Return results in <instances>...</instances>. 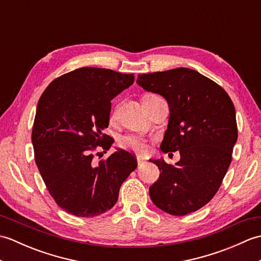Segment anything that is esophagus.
Masks as SVG:
<instances>
[{"mask_svg":"<svg viewBox=\"0 0 261 261\" xmlns=\"http://www.w3.org/2000/svg\"><path fill=\"white\" fill-rule=\"evenodd\" d=\"M137 159H138V164H139V165H141V164L143 163V158H142V156H138V157H137Z\"/></svg>","mask_w":261,"mask_h":261,"instance_id":"esophagus-1","label":"esophagus"}]
</instances>
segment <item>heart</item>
<instances>
[{
    "instance_id": "heart-1",
    "label": "heart",
    "mask_w": 261,
    "mask_h": 261,
    "mask_svg": "<svg viewBox=\"0 0 261 261\" xmlns=\"http://www.w3.org/2000/svg\"><path fill=\"white\" fill-rule=\"evenodd\" d=\"M159 97L156 94H148V95L143 96L142 101H146V99H153V98H157ZM116 116V111L112 113L111 115V119L114 120ZM122 143H123V146L127 149H130V150H134L136 152H139V153H143V152H147L148 151V140L146 139L145 137H142L140 135H127L125 136L123 139H122Z\"/></svg>"
}]
</instances>
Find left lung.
I'll return each mask as SVG.
<instances>
[{"instance_id":"left-lung-1","label":"left lung","mask_w":261,"mask_h":261,"mask_svg":"<svg viewBox=\"0 0 261 261\" xmlns=\"http://www.w3.org/2000/svg\"><path fill=\"white\" fill-rule=\"evenodd\" d=\"M137 83L168 102L160 149L180 153L176 165L150 160L162 171L149 187L151 201L171 215L195 212L213 198L231 164L238 139L234 105L219 84L190 68L141 74Z\"/></svg>"}]
</instances>
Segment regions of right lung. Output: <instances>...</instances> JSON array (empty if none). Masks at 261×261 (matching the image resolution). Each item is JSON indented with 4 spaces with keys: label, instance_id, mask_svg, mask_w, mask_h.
<instances>
[{
    "label": "right lung",
    "instance_id": "right-lung-1",
    "mask_svg": "<svg viewBox=\"0 0 261 261\" xmlns=\"http://www.w3.org/2000/svg\"><path fill=\"white\" fill-rule=\"evenodd\" d=\"M134 74L83 67L54 80L37 105L32 127L35 160L47 190L60 208L93 218L112 208L137 158L119 150L95 162V150H109L111 99L132 85ZM98 154V152H97Z\"/></svg>",
    "mask_w": 261,
    "mask_h": 261
}]
</instances>
